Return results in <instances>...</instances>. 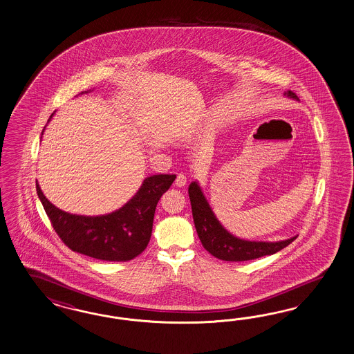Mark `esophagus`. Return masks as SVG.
Returning a JSON list of instances; mask_svg holds the SVG:
<instances>
[{"instance_id":"1","label":"esophagus","mask_w":354,"mask_h":354,"mask_svg":"<svg viewBox=\"0 0 354 354\" xmlns=\"http://www.w3.org/2000/svg\"><path fill=\"white\" fill-rule=\"evenodd\" d=\"M187 184V176L184 174H179L175 179V185L176 187H184Z\"/></svg>"}]
</instances>
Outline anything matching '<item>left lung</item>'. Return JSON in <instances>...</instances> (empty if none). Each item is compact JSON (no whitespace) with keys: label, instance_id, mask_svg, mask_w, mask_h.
<instances>
[{"label":"left lung","instance_id":"left-lung-1","mask_svg":"<svg viewBox=\"0 0 354 354\" xmlns=\"http://www.w3.org/2000/svg\"><path fill=\"white\" fill-rule=\"evenodd\" d=\"M284 96L293 100L299 98L290 91L286 92ZM188 194L192 206L193 222L197 235L205 249L219 259L240 262L270 256L290 245L297 237L296 235L280 241H250L240 239L227 231L218 221L197 180L189 184Z\"/></svg>","mask_w":354,"mask_h":354}]
</instances>
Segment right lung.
Segmentation results:
<instances>
[{
    "label": "right lung",
    "instance_id": "1",
    "mask_svg": "<svg viewBox=\"0 0 354 354\" xmlns=\"http://www.w3.org/2000/svg\"><path fill=\"white\" fill-rule=\"evenodd\" d=\"M92 91H84L79 95ZM54 114L55 111L48 119V123ZM45 129L46 126L43 133ZM175 178L176 175L170 174L150 175L126 204L102 215L67 213L45 197L37 182L36 191L55 232L71 250L101 261L126 262L138 257L148 245L156 207Z\"/></svg>",
    "mask_w": 354,
    "mask_h": 354
}]
</instances>
